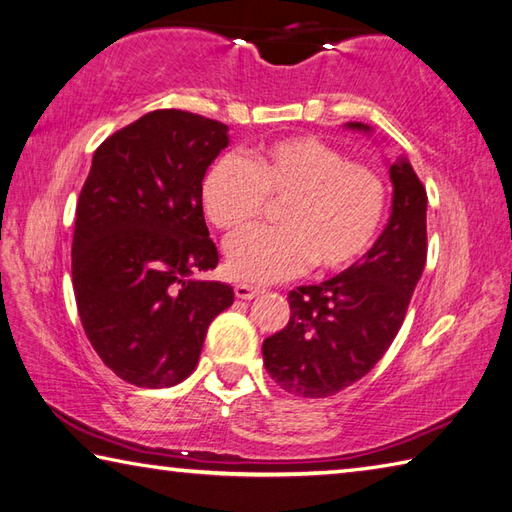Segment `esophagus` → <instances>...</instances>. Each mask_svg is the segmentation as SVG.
Masks as SVG:
<instances>
[{
    "label": "esophagus",
    "mask_w": 512,
    "mask_h": 512,
    "mask_svg": "<svg viewBox=\"0 0 512 512\" xmlns=\"http://www.w3.org/2000/svg\"><path fill=\"white\" fill-rule=\"evenodd\" d=\"M234 294L236 298H243V300H252L260 294V287H254V285H245V283H238L234 287Z\"/></svg>",
    "instance_id": "1"
}]
</instances>
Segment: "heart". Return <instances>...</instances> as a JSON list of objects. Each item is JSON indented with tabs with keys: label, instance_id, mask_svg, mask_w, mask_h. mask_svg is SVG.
Instances as JSON below:
<instances>
[{
	"label": "heart",
	"instance_id": "b5f03b06",
	"mask_svg": "<svg viewBox=\"0 0 512 512\" xmlns=\"http://www.w3.org/2000/svg\"><path fill=\"white\" fill-rule=\"evenodd\" d=\"M267 198L285 201L280 227H252L227 243V265L252 283L342 271L369 252L387 212V187L369 165L347 161L316 137L271 141L243 161L221 156L201 181L210 223L238 232L265 210Z\"/></svg>",
	"mask_w": 512,
	"mask_h": 512
}]
</instances>
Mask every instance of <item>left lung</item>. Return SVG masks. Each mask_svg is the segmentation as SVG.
<instances>
[{
	"label": "left lung",
	"instance_id": "obj_1",
	"mask_svg": "<svg viewBox=\"0 0 512 512\" xmlns=\"http://www.w3.org/2000/svg\"><path fill=\"white\" fill-rule=\"evenodd\" d=\"M347 128L371 132L358 121ZM389 176L391 216L378 241L342 274L289 291L287 327L263 342L265 369L287 393L329 398L351 387L398 336L426 265L429 198L406 159Z\"/></svg>",
	"mask_w": 512,
	"mask_h": 512
}]
</instances>
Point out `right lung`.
I'll use <instances>...</instances> for the list:
<instances>
[{"instance_id":"add662e5","label":"right lung","mask_w":512,"mask_h":512,"mask_svg":"<svg viewBox=\"0 0 512 512\" xmlns=\"http://www.w3.org/2000/svg\"><path fill=\"white\" fill-rule=\"evenodd\" d=\"M227 125L154 110L103 141L81 187L72 287L83 331L108 369L141 389L174 387L201 356L234 289L198 280L218 265L201 181Z\"/></svg>"}]
</instances>
